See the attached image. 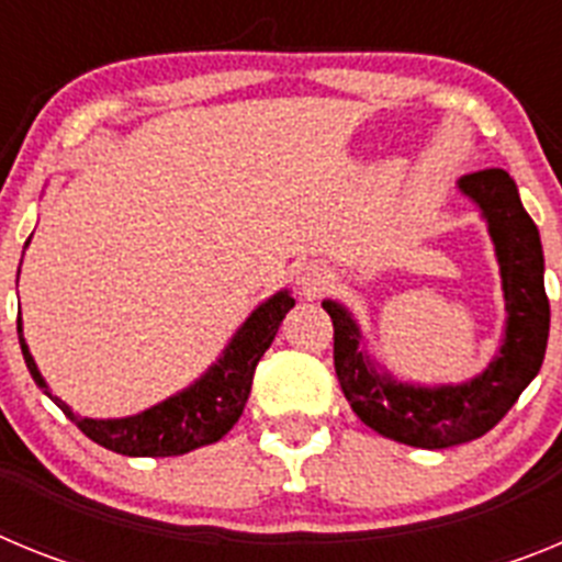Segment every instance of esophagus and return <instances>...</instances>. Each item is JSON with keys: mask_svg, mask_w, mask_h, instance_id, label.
Segmentation results:
<instances>
[{"mask_svg": "<svg viewBox=\"0 0 562 562\" xmlns=\"http://www.w3.org/2000/svg\"><path fill=\"white\" fill-rule=\"evenodd\" d=\"M295 284H297V290H301V295L315 297V295H321V292L329 290L331 276H329V270H326V267L304 265L301 270L295 272Z\"/></svg>", "mask_w": 562, "mask_h": 562, "instance_id": "1", "label": "esophagus"}]
</instances>
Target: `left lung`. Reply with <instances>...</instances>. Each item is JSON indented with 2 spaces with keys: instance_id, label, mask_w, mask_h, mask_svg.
<instances>
[{
  "instance_id": "1",
  "label": "left lung",
  "mask_w": 562,
  "mask_h": 562,
  "mask_svg": "<svg viewBox=\"0 0 562 562\" xmlns=\"http://www.w3.org/2000/svg\"><path fill=\"white\" fill-rule=\"evenodd\" d=\"M456 186L486 222L504 290V335L481 374L448 385L396 380L369 355V340L349 306L324 301L335 324V371L351 411L385 439L422 450L456 448L493 430L538 376L549 342L543 245L520 205L518 186L504 168L467 173Z\"/></svg>"
}]
</instances>
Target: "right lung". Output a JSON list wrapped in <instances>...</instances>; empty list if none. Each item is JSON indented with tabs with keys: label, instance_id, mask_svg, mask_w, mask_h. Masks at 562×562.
<instances>
[{
	"label": "right lung",
	"instance_id": "add662e5",
	"mask_svg": "<svg viewBox=\"0 0 562 562\" xmlns=\"http://www.w3.org/2000/svg\"><path fill=\"white\" fill-rule=\"evenodd\" d=\"M27 245L30 238L24 241V247ZM292 306H295V297L290 295V290H278L276 295L261 301L245 317V324L233 331L222 355L216 357V362L207 366L205 374H200L188 389L177 391V394L157 402L151 408L140 411V414L121 416V419L81 416L69 408L67 402L58 400L49 391L47 380L38 371L33 355H30L27 340H24L22 317L16 321V331L33 382L69 416V422H76L89 439L98 441L101 448L112 450V453L160 459V456H182L196 448H205V445H213V441H220L236 425L241 411H245L247 396H250L258 360L270 349V342L278 335V326H281V321H284Z\"/></svg>",
	"mask_w": 562,
	"mask_h": 562
}]
</instances>
